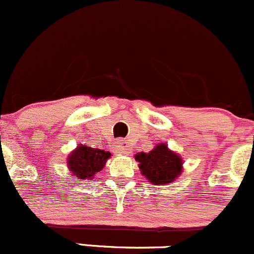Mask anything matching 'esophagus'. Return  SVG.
<instances>
[{"instance_id":"34e87169","label":"esophagus","mask_w":254,"mask_h":254,"mask_svg":"<svg viewBox=\"0 0 254 254\" xmlns=\"http://www.w3.org/2000/svg\"><path fill=\"white\" fill-rule=\"evenodd\" d=\"M116 146H117V150H119V152H121V154H124V155L129 154L130 146H129V144H128V141L125 140V139H119Z\"/></svg>"}]
</instances>
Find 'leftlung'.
<instances>
[{
  "label": "left lung",
  "mask_w": 254,
  "mask_h": 254,
  "mask_svg": "<svg viewBox=\"0 0 254 254\" xmlns=\"http://www.w3.org/2000/svg\"><path fill=\"white\" fill-rule=\"evenodd\" d=\"M139 168L152 184L161 185L176 181L182 172V159L172 152L166 144H159L150 152L135 155Z\"/></svg>",
  "instance_id": "left-lung-1"
}]
</instances>
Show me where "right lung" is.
Returning a JSON list of instances; mask_svg holds the SVG:
<instances>
[{"mask_svg":"<svg viewBox=\"0 0 254 254\" xmlns=\"http://www.w3.org/2000/svg\"><path fill=\"white\" fill-rule=\"evenodd\" d=\"M111 156L109 151L78 145L67 159L69 170L78 179H92L97 172L102 171L106 160Z\"/></svg>","mask_w":254,"mask_h":254,"instance_id":"obj_1","label":"right lung"}]
</instances>
